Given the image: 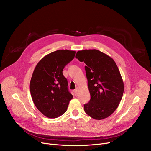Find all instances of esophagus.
<instances>
[{
    "label": "esophagus",
    "mask_w": 151,
    "mask_h": 151,
    "mask_svg": "<svg viewBox=\"0 0 151 151\" xmlns=\"http://www.w3.org/2000/svg\"><path fill=\"white\" fill-rule=\"evenodd\" d=\"M78 88H76L74 90V93H75V96H76V95L78 94Z\"/></svg>",
    "instance_id": "esophagus-1"
}]
</instances>
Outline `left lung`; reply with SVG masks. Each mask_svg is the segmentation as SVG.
Instances as JSON below:
<instances>
[{
  "label": "left lung",
  "instance_id": "left-lung-1",
  "mask_svg": "<svg viewBox=\"0 0 151 151\" xmlns=\"http://www.w3.org/2000/svg\"><path fill=\"white\" fill-rule=\"evenodd\" d=\"M76 58L84 62L91 100L84 104L86 113L96 120L111 115L124 93V83L114 60L97 50L78 51Z\"/></svg>",
  "mask_w": 151,
  "mask_h": 151
}]
</instances>
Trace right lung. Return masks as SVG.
<instances>
[{
  "label": "right lung",
  "instance_id": "add662e5",
  "mask_svg": "<svg viewBox=\"0 0 151 151\" xmlns=\"http://www.w3.org/2000/svg\"><path fill=\"white\" fill-rule=\"evenodd\" d=\"M75 54L67 50L54 51L43 58L34 69L30 94L37 108L47 117L56 118L64 114L73 98L62 70Z\"/></svg>",
  "mask_w": 151,
  "mask_h": 151
}]
</instances>
